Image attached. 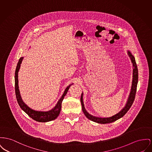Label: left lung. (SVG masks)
<instances>
[{"mask_svg": "<svg viewBox=\"0 0 152 152\" xmlns=\"http://www.w3.org/2000/svg\"><path fill=\"white\" fill-rule=\"evenodd\" d=\"M127 53L129 56L130 58V60L132 61V63L133 64V81H132V88H131V91L129 96V98L127 99V102L126 104V106L122 108L121 111H120L118 113H117L115 115L111 117L108 118H101V117H98V116H95L89 114V113L86 110L84 103H83V94H81V104L82 106V110L83 111V113L89 119V120L98 123V124H109V123H112L116 120L120 119L122 116H124L126 113L129 111L130 108L132 106L133 102H134V99L135 96V94L137 91V83H138V68L135 62V60L134 58V56L132 54V53L128 50Z\"/></svg>", "mask_w": 152, "mask_h": 152, "instance_id": "8db88e82", "label": "left lung"}]
</instances>
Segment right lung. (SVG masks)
Returning <instances> with one entry per match:
<instances>
[{
	"instance_id": "add662e5",
	"label": "right lung",
	"mask_w": 152,
	"mask_h": 152,
	"mask_svg": "<svg viewBox=\"0 0 152 152\" xmlns=\"http://www.w3.org/2000/svg\"><path fill=\"white\" fill-rule=\"evenodd\" d=\"M23 59V57L19 58L18 64L17 65L15 73V95H16V98L18 102V104L22 108V110L24 111L28 116L37 122H47L49 121L54 120L57 118V116L59 115L61 111V104H62L63 99L64 98V96L67 94V92L69 88V87L73 84L68 86L65 89V91L61 98L60 99V100L57 102L56 106L51 110H49L48 111H35L34 110H32L30 107H28L27 105L23 102L20 95L19 89L18 87V72L20 66V64L22 63Z\"/></svg>"
}]
</instances>
